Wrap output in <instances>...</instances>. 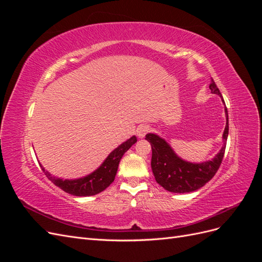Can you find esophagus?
I'll use <instances>...</instances> for the list:
<instances>
[{
    "instance_id": "1",
    "label": "esophagus",
    "mask_w": 262,
    "mask_h": 262,
    "mask_svg": "<svg viewBox=\"0 0 262 262\" xmlns=\"http://www.w3.org/2000/svg\"><path fill=\"white\" fill-rule=\"evenodd\" d=\"M148 131H149V126H148V125H143V124H142V125L138 126L137 134H138L139 138H144Z\"/></svg>"
}]
</instances>
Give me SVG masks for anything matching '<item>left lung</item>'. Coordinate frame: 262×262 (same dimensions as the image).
Returning <instances> with one entry per match:
<instances>
[{
  "instance_id": "1",
  "label": "left lung",
  "mask_w": 262,
  "mask_h": 262,
  "mask_svg": "<svg viewBox=\"0 0 262 262\" xmlns=\"http://www.w3.org/2000/svg\"><path fill=\"white\" fill-rule=\"evenodd\" d=\"M209 87L211 93L219 95L222 101L224 102L215 82L211 80ZM225 115L226 125L223 133L224 144L214 158L204 163L186 162L173 152V149L164 139L154 133L146 134L145 140H147L152 146L150 167H152L157 184L170 192L187 193L200 189L214 177L224 157L228 137V114L226 107Z\"/></svg>"
}]
</instances>
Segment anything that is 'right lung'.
<instances>
[{"instance_id": "obj_1", "label": "right lung", "mask_w": 262, "mask_h": 262, "mask_svg": "<svg viewBox=\"0 0 262 262\" xmlns=\"http://www.w3.org/2000/svg\"><path fill=\"white\" fill-rule=\"evenodd\" d=\"M138 140L136 136H133L129 140H126L121 145H119L110 153L106 160L104 161L99 167L93 171L90 175L78 179H61L52 176L50 172L45 170V168L40 165L41 169L43 170L45 175L51 180L53 184L62 189L70 194L76 196H89L97 194L110 186V184L115 180L116 173L118 170L119 163L122 158L123 154L128 150Z\"/></svg>"}]
</instances>
